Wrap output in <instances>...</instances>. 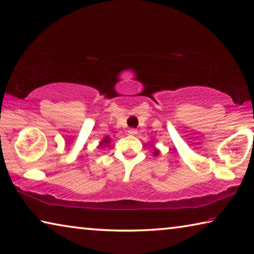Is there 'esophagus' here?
Masks as SVG:
<instances>
[{
    "instance_id": "esophagus-1",
    "label": "esophagus",
    "mask_w": 254,
    "mask_h": 254,
    "mask_svg": "<svg viewBox=\"0 0 254 254\" xmlns=\"http://www.w3.org/2000/svg\"><path fill=\"white\" fill-rule=\"evenodd\" d=\"M127 132H128V134H131V135H135L136 133H138V131H136L135 128H130Z\"/></svg>"
}]
</instances>
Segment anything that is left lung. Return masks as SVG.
<instances>
[{
	"label": "left lung",
	"mask_w": 254,
	"mask_h": 254,
	"mask_svg": "<svg viewBox=\"0 0 254 254\" xmlns=\"http://www.w3.org/2000/svg\"><path fill=\"white\" fill-rule=\"evenodd\" d=\"M156 154H157V152H156Z\"/></svg>",
	"instance_id": "obj_1"
}]
</instances>
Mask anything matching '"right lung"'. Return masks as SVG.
I'll return each mask as SVG.
<instances>
[{
	"instance_id": "right-lung-1",
	"label": "right lung",
	"mask_w": 254,
	"mask_h": 254,
	"mask_svg": "<svg viewBox=\"0 0 254 254\" xmlns=\"http://www.w3.org/2000/svg\"><path fill=\"white\" fill-rule=\"evenodd\" d=\"M108 142H110V138H108V136H107V138H105V139H103V141H102V142H100V147L105 146V144H106V143H108Z\"/></svg>"
}]
</instances>
